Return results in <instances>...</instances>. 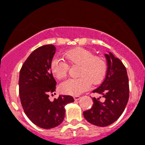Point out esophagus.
Segmentation results:
<instances>
[{
    "mask_svg": "<svg viewBox=\"0 0 145 145\" xmlns=\"http://www.w3.org/2000/svg\"><path fill=\"white\" fill-rule=\"evenodd\" d=\"M73 98H74V99H75V101H78V100H79V99H80V96H75Z\"/></svg>",
    "mask_w": 145,
    "mask_h": 145,
    "instance_id": "1",
    "label": "esophagus"
}]
</instances>
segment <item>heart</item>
<instances>
[{
	"label": "heart",
	"instance_id": "heart-1",
	"mask_svg": "<svg viewBox=\"0 0 145 145\" xmlns=\"http://www.w3.org/2000/svg\"><path fill=\"white\" fill-rule=\"evenodd\" d=\"M65 58L72 65L79 66L78 78L68 79L61 83L59 89L62 93L78 96L90 88L91 84H100L107 72L105 59L94 56L93 52L83 48H75L65 53ZM68 65L61 59L54 57L51 62V71L57 79H63L68 72Z\"/></svg>",
	"mask_w": 145,
	"mask_h": 145
}]
</instances>
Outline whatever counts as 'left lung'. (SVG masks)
Returning <instances> with one entry per match:
<instances>
[{"instance_id":"8db88e82","label":"left lung","mask_w":145,"mask_h":145,"mask_svg":"<svg viewBox=\"0 0 145 145\" xmlns=\"http://www.w3.org/2000/svg\"><path fill=\"white\" fill-rule=\"evenodd\" d=\"M107 72L102 84L93 93L102 94L105 101L92 98L93 105L84 111L86 120L97 126H107L113 123L123 112L129 98V85L127 71L122 61L112 53L105 54ZM101 98V97H100Z\"/></svg>"}]
</instances>
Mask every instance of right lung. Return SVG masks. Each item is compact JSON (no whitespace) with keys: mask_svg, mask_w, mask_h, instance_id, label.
Listing matches in <instances>:
<instances>
[{"mask_svg":"<svg viewBox=\"0 0 145 145\" xmlns=\"http://www.w3.org/2000/svg\"><path fill=\"white\" fill-rule=\"evenodd\" d=\"M55 52L56 47L52 44L36 48L20 72L19 91L24 112L35 125L46 129L59 125L65 118V106L74 102L68 95L59 96L53 102L48 99L57 85L51 71Z\"/></svg>","mask_w":145,"mask_h":145,"instance_id":"obj_1","label":"right lung"}]
</instances>
